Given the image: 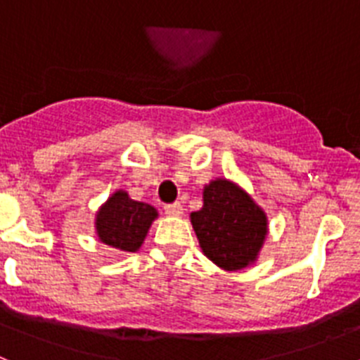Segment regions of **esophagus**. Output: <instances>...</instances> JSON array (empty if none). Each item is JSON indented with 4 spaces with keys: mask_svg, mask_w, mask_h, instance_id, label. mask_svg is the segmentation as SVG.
I'll return each instance as SVG.
<instances>
[{
    "mask_svg": "<svg viewBox=\"0 0 360 360\" xmlns=\"http://www.w3.org/2000/svg\"><path fill=\"white\" fill-rule=\"evenodd\" d=\"M164 211L167 216H182L184 214V207L180 205V203H169V205H165Z\"/></svg>",
    "mask_w": 360,
    "mask_h": 360,
    "instance_id": "obj_1",
    "label": "esophagus"
}]
</instances>
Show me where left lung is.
I'll use <instances>...</instances> for the list:
<instances>
[{
	"label": "left lung",
	"mask_w": 360,
	"mask_h": 360,
	"mask_svg": "<svg viewBox=\"0 0 360 360\" xmlns=\"http://www.w3.org/2000/svg\"><path fill=\"white\" fill-rule=\"evenodd\" d=\"M203 254L224 270H241L259 256L269 219L247 191L227 178L203 187V207L191 212Z\"/></svg>",
	"instance_id": "obj_1"
}]
</instances>
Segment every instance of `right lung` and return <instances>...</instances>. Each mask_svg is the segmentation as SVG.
Instances as JSON below:
<instances>
[{"instance_id": "add662e5", "label": "right lung", "mask_w": 360, "mask_h": 360, "mask_svg": "<svg viewBox=\"0 0 360 360\" xmlns=\"http://www.w3.org/2000/svg\"><path fill=\"white\" fill-rule=\"evenodd\" d=\"M157 209L129 198L126 191H115L95 214L98 240L120 252H136L144 243Z\"/></svg>"}]
</instances>
